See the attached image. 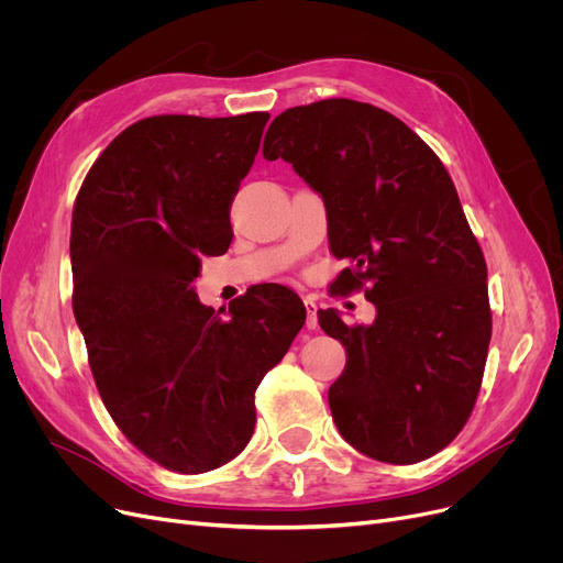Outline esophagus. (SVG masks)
<instances>
[{
    "label": "esophagus",
    "mask_w": 563,
    "mask_h": 563,
    "mask_svg": "<svg viewBox=\"0 0 563 563\" xmlns=\"http://www.w3.org/2000/svg\"><path fill=\"white\" fill-rule=\"evenodd\" d=\"M303 306H306V314H308V319H306V327L310 329V331H314L319 323H317V303L312 301V299H306L303 301Z\"/></svg>",
    "instance_id": "esophagus-1"
}]
</instances>
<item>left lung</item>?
I'll return each instance as SVG.
<instances>
[{
    "label": "left lung",
    "mask_w": 563,
    "mask_h": 563,
    "mask_svg": "<svg viewBox=\"0 0 563 563\" xmlns=\"http://www.w3.org/2000/svg\"><path fill=\"white\" fill-rule=\"evenodd\" d=\"M262 153L321 194L331 251L351 262L338 285L376 306L372 327L319 317L346 349L329 388L342 438L383 463L433 456L475 408L493 329L486 260L448 168L397 115L346 98L283 111Z\"/></svg>",
    "instance_id": "8db88e82"
}]
</instances>
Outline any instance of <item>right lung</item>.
<instances>
[{
	"mask_svg": "<svg viewBox=\"0 0 563 563\" xmlns=\"http://www.w3.org/2000/svg\"><path fill=\"white\" fill-rule=\"evenodd\" d=\"M266 111L151 115L118 134L73 207V310L115 427L183 475L221 467L255 429V390L301 331L283 285H255L221 319L194 280L232 240L230 205Z\"/></svg>",
	"mask_w": 563,
	"mask_h": 563,
	"instance_id": "right-lung-1",
	"label": "right lung"
}]
</instances>
